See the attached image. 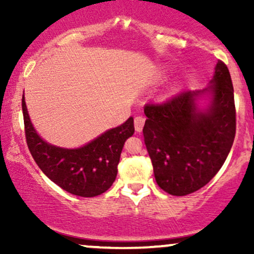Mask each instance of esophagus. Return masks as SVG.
<instances>
[{
  "mask_svg": "<svg viewBox=\"0 0 254 254\" xmlns=\"http://www.w3.org/2000/svg\"><path fill=\"white\" fill-rule=\"evenodd\" d=\"M144 122H145V119L143 117H141V116H137V117H135L133 124H135V129L137 132H141L142 129H143Z\"/></svg>",
  "mask_w": 254,
  "mask_h": 254,
  "instance_id": "1",
  "label": "esophagus"
}]
</instances>
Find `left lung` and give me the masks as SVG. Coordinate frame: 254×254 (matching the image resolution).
Instances as JSON below:
<instances>
[{"instance_id":"left-lung-1","label":"left lung","mask_w":254,"mask_h":254,"mask_svg":"<svg viewBox=\"0 0 254 254\" xmlns=\"http://www.w3.org/2000/svg\"><path fill=\"white\" fill-rule=\"evenodd\" d=\"M212 104L204 113L195 99L205 90H184L162 103H148L144 143L156 183L173 196H186L205 186L228 156L237 131L234 89L227 65L218 61Z\"/></svg>"}]
</instances>
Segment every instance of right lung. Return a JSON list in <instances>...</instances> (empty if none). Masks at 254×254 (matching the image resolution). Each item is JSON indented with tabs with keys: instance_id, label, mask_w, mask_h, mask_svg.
Listing matches in <instances>:
<instances>
[{
	"instance_id": "1",
	"label": "right lung",
	"mask_w": 254,
	"mask_h": 254,
	"mask_svg": "<svg viewBox=\"0 0 254 254\" xmlns=\"http://www.w3.org/2000/svg\"><path fill=\"white\" fill-rule=\"evenodd\" d=\"M26 143L38 167L63 190L80 197H95L111 188L124 143L133 135V118L111 129L78 149H64L43 141L31 124L22 97Z\"/></svg>"
}]
</instances>
